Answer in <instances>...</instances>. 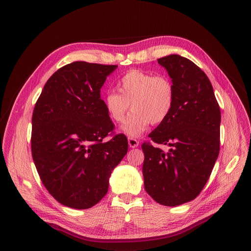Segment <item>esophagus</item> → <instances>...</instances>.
Listing matches in <instances>:
<instances>
[{
    "label": "esophagus",
    "mask_w": 251,
    "mask_h": 251,
    "mask_svg": "<svg viewBox=\"0 0 251 251\" xmlns=\"http://www.w3.org/2000/svg\"><path fill=\"white\" fill-rule=\"evenodd\" d=\"M128 146L130 147V148H136V147H138L139 146V140H137V139H135V138H128Z\"/></svg>",
    "instance_id": "obj_1"
}]
</instances>
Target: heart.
I'll use <instances>...</instances> for the list:
<instances>
[{
    "instance_id": "obj_1",
    "label": "heart",
    "mask_w": 251,
    "mask_h": 251,
    "mask_svg": "<svg viewBox=\"0 0 251 251\" xmlns=\"http://www.w3.org/2000/svg\"><path fill=\"white\" fill-rule=\"evenodd\" d=\"M116 87L119 94H107L105 107L112 121L122 124L130 105L133 112L122 127L127 136H141L151 124H163L173 112L175 87L168 75L133 69L118 79Z\"/></svg>"
}]
</instances>
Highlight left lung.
Masks as SVG:
<instances>
[{"mask_svg": "<svg viewBox=\"0 0 251 251\" xmlns=\"http://www.w3.org/2000/svg\"><path fill=\"white\" fill-rule=\"evenodd\" d=\"M172 78V114L149 135L169 152L144 142V186L159 204L176 206L195 199L207 183L220 152L221 110L207 75L180 55L157 59Z\"/></svg>", "mask_w": 251, "mask_h": 251, "instance_id": "8db88e82", "label": "left lung"}]
</instances>
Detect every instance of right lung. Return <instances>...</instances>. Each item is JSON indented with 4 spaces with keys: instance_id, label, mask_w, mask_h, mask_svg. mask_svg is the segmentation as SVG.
<instances>
[{
    "instance_id": "1",
    "label": "right lung",
    "mask_w": 251,
    "mask_h": 251,
    "mask_svg": "<svg viewBox=\"0 0 251 251\" xmlns=\"http://www.w3.org/2000/svg\"><path fill=\"white\" fill-rule=\"evenodd\" d=\"M116 65L75 61L47 80L34 105L31 154L41 181L61 204L87 209L108 191L111 172L128 149L101 99ZM106 136L108 141L102 142Z\"/></svg>"
}]
</instances>
